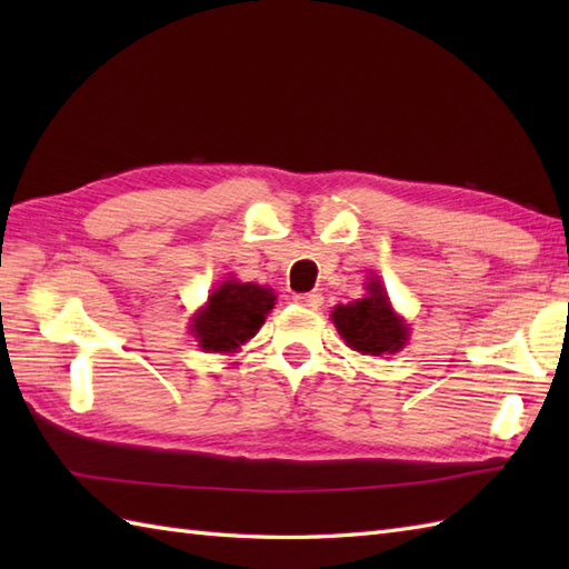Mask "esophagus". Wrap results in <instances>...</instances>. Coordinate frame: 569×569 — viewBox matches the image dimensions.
<instances>
[{"label":"esophagus","instance_id":"obj_1","mask_svg":"<svg viewBox=\"0 0 569 569\" xmlns=\"http://www.w3.org/2000/svg\"><path fill=\"white\" fill-rule=\"evenodd\" d=\"M293 300H296L300 308H308V310H318L322 306V296L320 293H298Z\"/></svg>","mask_w":569,"mask_h":569}]
</instances>
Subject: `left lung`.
I'll list each match as a JSON object with an SVG mask.
<instances>
[{
	"mask_svg": "<svg viewBox=\"0 0 569 569\" xmlns=\"http://www.w3.org/2000/svg\"><path fill=\"white\" fill-rule=\"evenodd\" d=\"M365 288V298L332 310L335 328L342 335L347 347L357 349L361 355H393L408 340V325L393 312L379 276H371Z\"/></svg>",
	"mask_w": 569,
	"mask_h": 569,
	"instance_id": "left-lung-1",
	"label": "left lung"
}]
</instances>
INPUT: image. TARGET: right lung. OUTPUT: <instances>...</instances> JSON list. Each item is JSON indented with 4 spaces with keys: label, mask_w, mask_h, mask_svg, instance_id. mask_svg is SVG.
Here are the masks:
<instances>
[{
    "label": "right lung",
    "mask_w": 569,
    "mask_h": 569,
    "mask_svg": "<svg viewBox=\"0 0 569 569\" xmlns=\"http://www.w3.org/2000/svg\"><path fill=\"white\" fill-rule=\"evenodd\" d=\"M276 306L271 288L257 283L224 281L210 293L208 303L192 318V337L204 352L229 355L259 332Z\"/></svg>",
    "instance_id": "add662e5"
}]
</instances>
